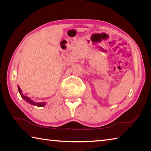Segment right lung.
<instances>
[{
  "instance_id": "obj_1",
  "label": "right lung",
  "mask_w": 151,
  "mask_h": 151,
  "mask_svg": "<svg viewBox=\"0 0 151 151\" xmlns=\"http://www.w3.org/2000/svg\"><path fill=\"white\" fill-rule=\"evenodd\" d=\"M18 89H19V93L20 94V96L22 99H24V101H26L27 103H29V104H32V105H35V106H44L45 105V103H35V102L32 101L31 99H30V98H29L28 96H24L23 94L22 93V91L20 90V88L19 86H18Z\"/></svg>"
}]
</instances>
